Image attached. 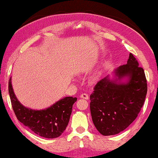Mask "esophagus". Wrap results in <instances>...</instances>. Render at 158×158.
Listing matches in <instances>:
<instances>
[{
    "label": "esophagus",
    "instance_id": "obj_1",
    "mask_svg": "<svg viewBox=\"0 0 158 158\" xmlns=\"http://www.w3.org/2000/svg\"><path fill=\"white\" fill-rule=\"evenodd\" d=\"M80 98H83V99H86V100H87V99L89 98V96H88V95H87V94H86V93H82V94H81Z\"/></svg>",
    "mask_w": 158,
    "mask_h": 158
}]
</instances>
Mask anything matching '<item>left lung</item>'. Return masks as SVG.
Wrapping results in <instances>:
<instances>
[{
  "label": "left lung",
  "mask_w": 158,
  "mask_h": 158,
  "mask_svg": "<svg viewBox=\"0 0 158 158\" xmlns=\"http://www.w3.org/2000/svg\"><path fill=\"white\" fill-rule=\"evenodd\" d=\"M115 78L109 76L100 80L89 96L93 124L103 135H111L126 129L135 120L145 101L147 84L144 71L133 54L126 65L114 71ZM127 78L126 83L122 80Z\"/></svg>",
  "instance_id": "obj_1"
}]
</instances>
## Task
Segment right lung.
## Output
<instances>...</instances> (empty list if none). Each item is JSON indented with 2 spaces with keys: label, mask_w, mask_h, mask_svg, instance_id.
I'll use <instances>...</instances> for the list:
<instances>
[{
  "label": "right lung",
  "mask_w": 158,
  "mask_h": 158,
  "mask_svg": "<svg viewBox=\"0 0 158 158\" xmlns=\"http://www.w3.org/2000/svg\"><path fill=\"white\" fill-rule=\"evenodd\" d=\"M11 79L9 81V96L18 120L40 136L47 139L60 136L69 124L77 98L65 97L50 107L33 110L19 103L13 91Z\"/></svg>",
  "instance_id": "right-lung-1"
}]
</instances>
